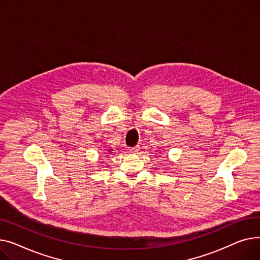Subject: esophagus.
I'll return each instance as SVG.
<instances>
[{
  "label": "esophagus",
  "mask_w": 260,
  "mask_h": 260,
  "mask_svg": "<svg viewBox=\"0 0 260 260\" xmlns=\"http://www.w3.org/2000/svg\"><path fill=\"white\" fill-rule=\"evenodd\" d=\"M139 151H140V146H135V147H132L129 149L130 153H137Z\"/></svg>",
  "instance_id": "34e87169"
}]
</instances>
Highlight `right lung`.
I'll use <instances>...</instances> for the list:
<instances>
[{
    "mask_svg": "<svg viewBox=\"0 0 260 260\" xmlns=\"http://www.w3.org/2000/svg\"><path fill=\"white\" fill-rule=\"evenodd\" d=\"M110 151H112V150H110Z\"/></svg>",
    "mask_w": 260,
    "mask_h": 260,
    "instance_id": "1",
    "label": "right lung"
}]
</instances>
